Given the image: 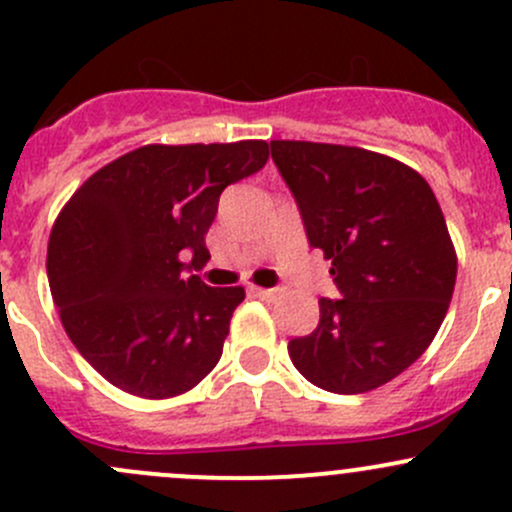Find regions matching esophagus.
Returning a JSON list of instances; mask_svg holds the SVG:
<instances>
[{
	"mask_svg": "<svg viewBox=\"0 0 512 512\" xmlns=\"http://www.w3.org/2000/svg\"><path fill=\"white\" fill-rule=\"evenodd\" d=\"M250 292L260 299H274L277 297V289H265V287H250Z\"/></svg>",
	"mask_w": 512,
	"mask_h": 512,
	"instance_id": "obj_1",
	"label": "esophagus"
}]
</instances>
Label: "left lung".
Instances as JSON below:
<instances>
[{"label": "left lung", "instance_id": "obj_1", "mask_svg": "<svg viewBox=\"0 0 512 512\" xmlns=\"http://www.w3.org/2000/svg\"><path fill=\"white\" fill-rule=\"evenodd\" d=\"M270 147L343 294L319 299V326L289 341L294 368L338 395L390 383L427 351L454 294L456 250L437 196L412 166L368 149Z\"/></svg>", "mask_w": 512, "mask_h": 512}]
</instances>
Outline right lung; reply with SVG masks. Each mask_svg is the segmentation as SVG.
Instances as JSON below:
<instances>
[{
  "label": "right lung",
  "instance_id": "right-lung-1",
  "mask_svg": "<svg viewBox=\"0 0 512 512\" xmlns=\"http://www.w3.org/2000/svg\"><path fill=\"white\" fill-rule=\"evenodd\" d=\"M262 139L147 144L95 171L48 238V284L80 355L144 400L188 392L218 365L242 287H208L206 233L225 186L267 164ZM192 255V265L183 257Z\"/></svg>",
  "mask_w": 512,
  "mask_h": 512
}]
</instances>
